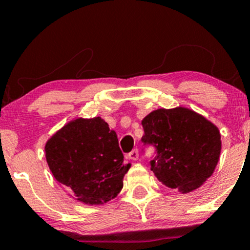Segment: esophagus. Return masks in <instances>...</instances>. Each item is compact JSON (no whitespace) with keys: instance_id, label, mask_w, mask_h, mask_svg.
<instances>
[{"instance_id":"34e87169","label":"esophagus","mask_w":250,"mask_h":250,"mask_svg":"<svg viewBox=\"0 0 250 250\" xmlns=\"http://www.w3.org/2000/svg\"><path fill=\"white\" fill-rule=\"evenodd\" d=\"M128 157L130 160H133V161H136V160H139V150H137V149H134V150H131L130 153L128 154Z\"/></svg>"}]
</instances>
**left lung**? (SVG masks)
I'll return each instance as SVG.
<instances>
[{"mask_svg": "<svg viewBox=\"0 0 250 250\" xmlns=\"http://www.w3.org/2000/svg\"><path fill=\"white\" fill-rule=\"evenodd\" d=\"M142 127L143 145L155 148L150 169L166 187L189 193L214 173L221 135L203 116L182 107L157 109L142 120Z\"/></svg>", "mask_w": 250, "mask_h": 250, "instance_id": "1", "label": "left lung"}]
</instances>
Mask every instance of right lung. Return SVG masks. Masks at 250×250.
Wrapping results in <instances>:
<instances>
[{
    "label": "right lung",
    "mask_w": 250,
    "mask_h": 250,
    "mask_svg": "<svg viewBox=\"0 0 250 250\" xmlns=\"http://www.w3.org/2000/svg\"><path fill=\"white\" fill-rule=\"evenodd\" d=\"M44 149L57 182L87 205H103L116 197L130 168V163H123L116 133L101 117L69 122Z\"/></svg>",
    "instance_id": "right-lung-1"
}]
</instances>
